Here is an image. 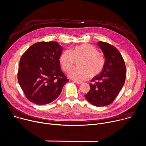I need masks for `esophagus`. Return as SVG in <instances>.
Instances as JSON below:
<instances>
[{
    "instance_id": "1",
    "label": "esophagus",
    "mask_w": 146,
    "mask_h": 146,
    "mask_svg": "<svg viewBox=\"0 0 146 146\" xmlns=\"http://www.w3.org/2000/svg\"><path fill=\"white\" fill-rule=\"evenodd\" d=\"M73 82H74L75 83L77 84H80L82 83V82H78V81H76V80H73Z\"/></svg>"
}]
</instances>
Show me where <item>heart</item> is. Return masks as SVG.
Returning a JSON list of instances; mask_svg holds the SVG:
<instances>
[{
    "mask_svg": "<svg viewBox=\"0 0 146 146\" xmlns=\"http://www.w3.org/2000/svg\"><path fill=\"white\" fill-rule=\"evenodd\" d=\"M78 67L69 73V76L74 80L82 81L89 76L95 77L100 74L105 65V58L99 54L98 50L92 45L83 44L72 48L70 50L63 51L59 58V62L63 70L69 72L73 66L74 59Z\"/></svg>",
    "mask_w": 146,
    "mask_h": 146,
    "instance_id": "heart-1",
    "label": "heart"
}]
</instances>
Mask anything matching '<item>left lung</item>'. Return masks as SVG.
<instances>
[{"mask_svg":"<svg viewBox=\"0 0 146 146\" xmlns=\"http://www.w3.org/2000/svg\"><path fill=\"white\" fill-rule=\"evenodd\" d=\"M105 65L102 72L90 83V90L84 96L86 100L96 107L107 106L115 100L125 82L126 66L121 53L113 45L99 41Z\"/></svg>","mask_w":146,"mask_h":146,"instance_id":"1","label":"left lung"}]
</instances>
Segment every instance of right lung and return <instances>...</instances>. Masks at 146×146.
Instances as JSON below:
<instances>
[{
	"label": "right lung",
	"instance_id": "right-lung-1",
	"mask_svg": "<svg viewBox=\"0 0 146 146\" xmlns=\"http://www.w3.org/2000/svg\"><path fill=\"white\" fill-rule=\"evenodd\" d=\"M62 47L55 41L39 42L23 54L17 74L27 98L38 105L49 104L60 94L69 82L60 69Z\"/></svg>",
	"mask_w": 146,
	"mask_h": 146
}]
</instances>
